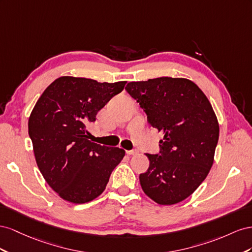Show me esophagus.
Listing matches in <instances>:
<instances>
[{"label": "esophagus", "mask_w": 252, "mask_h": 252, "mask_svg": "<svg viewBox=\"0 0 252 252\" xmlns=\"http://www.w3.org/2000/svg\"><path fill=\"white\" fill-rule=\"evenodd\" d=\"M126 154H128V155H135V154L138 153V150H137V149H133V150L126 151Z\"/></svg>", "instance_id": "34e87169"}]
</instances>
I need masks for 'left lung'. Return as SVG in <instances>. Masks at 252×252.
<instances>
[{"mask_svg": "<svg viewBox=\"0 0 252 252\" xmlns=\"http://www.w3.org/2000/svg\"><path fill=\"white\" fill-rule=\"evenodd\" d=\"M126 91L147 114L150 126L163 132L159 153L146 154L141 188L160 205L190 196L212 167L220 126L214 111L198 86L184 78L160 77L130 82Z\"/></svg>", "mask_w": 252, "mask_h": 252, "instance_id": "8db88e82", "label": "left lung"}]
</instances>
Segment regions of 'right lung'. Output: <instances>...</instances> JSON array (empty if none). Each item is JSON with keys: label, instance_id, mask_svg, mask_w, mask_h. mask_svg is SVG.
<instances>
[{"label": "right lung", "instance_id": "add662e5", "mask_svg": "<svg viewBox=\"0 0 252 252\" xmlns=\"http://www.w3.org/2000/svg\"><path fill=\"white\" fill-rule=\"evenodd\" d=\"M126 83L60 77L33 107L28 134L35 161L50 188L67 202L84 204L99 196L126 154L93 142L86 130Z\"/></svg>", "mask_w": 252, "mask_h": 252}]
</instances>
